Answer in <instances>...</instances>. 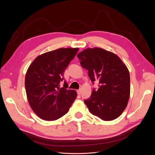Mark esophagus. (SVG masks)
Here are the masks:
<instances>
[{
  "mask_svg": "<svg viewBox=\"0 0 155 155\" xmlns=\"http://www.w3.org/2000/svg\"><path fill=\"white\" fill-rule=\"evenodd\" d=\"M77 93H78V95H80L81 93V89H79V90H78L77 91Z\"/></svg>",
  "mask_w": 155,
  "mask_h": 155,
  "instance_id": "obj_1",
  "label": "esophagus"
}]
</instances>
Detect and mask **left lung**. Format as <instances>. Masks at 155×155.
<instances>
[{
    "instance_id": "obj_1",
    "label": "left lung",
    "mask_w": 155,
    "mask_h": 155,
    "mask_svg": "<svg viewBox=\"0 0 155 155\" xmlns=\"http://www.w3.org/2000/svg\"><path fill=\"white\" fill-rule=\"evenodd\" d=\"M77 57L88 70L92 83L99 82L91 97L84 100L89 112L104 121L113 120L122 114L130 97V75L125 64L116 54L101 48H88Z\"/></svg>"
}]
</instances>
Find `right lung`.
<instances>
[{
	"label": "right lung",
	"instance_id": "obj_1",
	"mask_svg": "<svg viewBox=\"0 0 155 155\" xmlns=\"http://www.w3.org/2000/svg\"><path fill=\"white\" fill-rule=\"evenodd\" d=\"M79 48H61L41 54L27 70L25 88L31 109L40 118L56 120L67 114L77 97L75 90L67 89L63 81L65 69L74 59Z\"/></svg>",
	"mask_w": 155,
	"mask_h": 155
}]
</instances>
